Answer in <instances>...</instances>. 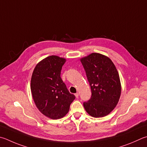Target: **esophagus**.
<instances>
[{
    "label": "esophagus",
    "instance_id": "1",
    "mask_svg": "<svg viewBox=\"0 0 147 147\" xmlns=\"http://www.w3.org/2000/svg\"><path fill=\"white\" fill-rule=\"evenodd\" d=\"M74 95H75V96H76V98H78V96H79V94H78V92H76V94H74Z\"/></svg>",
    "mask_w": 147,
    "mask_h": 147
}]
</instances>
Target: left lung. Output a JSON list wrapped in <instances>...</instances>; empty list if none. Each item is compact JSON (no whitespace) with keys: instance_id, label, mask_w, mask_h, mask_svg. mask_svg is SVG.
<instances>
[{"instance_id":"left-lung-1","label":"left lung","mask_w":147,"mask_h":147,"mask_svg":"<svg viewBox=\"0 0 147 147\" xmlns=\"http://www.w3.org/2000/svg\"><path fill=\"white\" fill-rule=\"evenodd\" d=\"M91 89L90 99L84 103L87 113L94 118L104 117L116 107L121 91L118 72L109 57L92 53L80 59Z\"/></svg>"}]
</instances>
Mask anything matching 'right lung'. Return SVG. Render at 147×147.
<instances>
[{
    "label": "right lung",
    "instance_id": "add662e5",
    "mask_svg": "<svg viewBox=\"0 0 147 147\" xmlns=\"http://www.w3.org/2000/svg\"><path fill=\"white\" fill-rule=\"evenodd\" d=\"M66 62L64 58L52 55L37 63L31 80V90L39 111L52 119L68 113L75 96L71 94L60 77Z\"/></svg>",
    "mask_w": 147,
    "mask_h": 147
}]
</instances>
